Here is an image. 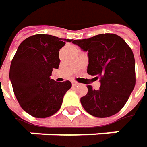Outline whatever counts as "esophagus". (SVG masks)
Returning a JSON list of instances; mask_svg holds the SVG:
<instances>
[{
  "mask_svg": "<svg viewBox=\"0 0 147 147\" xmlns=\"http://www.w3.org/2000/svg\"><path fill=\"white\" fill-rule=\"evenodd\" d=\"M72 84H73L74 86H76V85H78L79 84H78L77 82H72Z\"/></svg>",
  "mask_w": 147,
  "mask_h": 147,
  "instance_id": "esophagus-1",
  "label": "esophagus"
}]
</instances>
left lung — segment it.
<instances>
[{
    "label": "left lung",
    "instance_id": "8db88e82",
    "mask_svg": "<svg viewBox=\"0 0 147 147\" xmlns=\"http://www.w3.org/2000/svg\"><path fill=\"white\" fill-rule=\"evenodd\" d=\"M72 43L88 52V74L100 77L99 90L87 85L88 93L80 99L83 107L97 118L116 114L123 107L136 85L135 57L131 48L114 34H101Z\"/></svg>",
    "mask_w": 147,
    "mask_h": 147
}]
</instances>
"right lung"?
Instances as JSON below:
<instances>
[{
  "mask_svg": "<svg viewBox=\"0 0 147 147\" xmlns=\"http://www.w3.org/2000/svg\"><path fill=\"white\" fill-rule=\"evenodd\" d=\"M71 41L39 34L18 46L11 63L9 79L18 103L31 116L47 118L60 109L72 84L68 80L57 82L51 75L60 64V49Z\"/></svg>",
  "mask_w": 147,
  "mask_h": 147,
  "instance_id": "1",
  "label": "right lung"
}]
</instances>
